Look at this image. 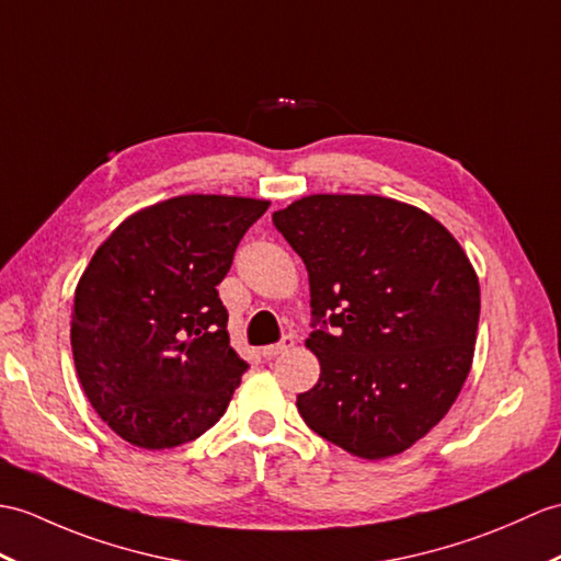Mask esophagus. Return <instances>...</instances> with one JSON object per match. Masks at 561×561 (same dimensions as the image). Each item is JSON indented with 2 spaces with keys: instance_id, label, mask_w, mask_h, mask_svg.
Instances as JSON below:
<instances>
[{
  "instance_id": "34e87169",
  "label": "esophagus",
  "mask_w": 561,
  "mask_h": 561,
  "mask_svg": "<svg viewBox=\"0 0 561 561\" xmlns=\"http://www.w3.org/2000/svg\"><path fill=\"white\" fill-rule=\"evenodd\" d=\"M291 346H294V336H291V334H286L279 344H270V346H265V348H263V356H265V358H277V356H282V354H284V351H289Z\"/></svg>"
}]
</instances>
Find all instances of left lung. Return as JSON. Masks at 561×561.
<instances>
[{
    "instance_id": "1",
    "label": "left lung",
    "mask_w": 561,
    "mask_h": 561,
    "mask_svg": "<svg viewBox=\"0 0 561 561\" xmlns=\"http://www.w3.org/2000/svg\"><path fill=\"white\" fill-rule=\"evenodd\" d=\"M272 221L306 263L312 316L336 328L306 340L320 380L298 394V413L358 459L407 451L445 419L471 373V260L433 215L382 195L312 193Z\"/></svg>"
}]
</instances>
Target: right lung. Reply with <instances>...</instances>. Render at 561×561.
I'll list each match as a JSON object with an SVG mask.
<instances>
[{
  "label": "right lung",
  "instance_id": "right-lung-1",
  "mask_svg": "<svg viewBox=\"0 0 561 561\" xmlns=\"http://www.w3.org/2000/svg\"><path fill=\"white\" fill-rule=\"evenodd\" d=\"M270 201L188 193L128 215L90 257L71 351L90 407L140 449H174L225 415L245 363L217 284Z\"/></svg>",
  "mask_w": 561,
  "mask_h": 561
}]
</instances>
